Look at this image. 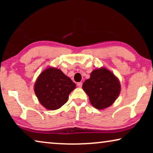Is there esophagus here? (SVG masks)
I'll return each instance as SVG.
<instances>
[{"instance_id":"34e87169","label":"esophagus","mask_w":153,"mask_h":153,"mask_svg":"<svg viewBox=\"0 0 153 153\" xmlns=\"http://www.w3.org/2000/svg\"><path fill=\"white\" fill-rule=\"evenodd\" d=\"M77 86H78L79 88H81V86H82V82L77 83Z\"/></svg>"}]
</instances>
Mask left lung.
Masks as SVG:
<instances>
[{
  "label": "left lung",
  "instance_id": "1",
  "mask_svg": "<svg viewBox=\"0 0 153 153\" xmlns=\"http://www.w3.org/2000/svg\"><path fill=\"white\" fill-rule=\"evenodd\" d=\"M82 88L88 95L92 105L100 110L111 106L121 90L119 79L105 68L94 70Z\"/></svg>",
  "mask_w": 153,
  "mask_h": 153
}]
</instances>
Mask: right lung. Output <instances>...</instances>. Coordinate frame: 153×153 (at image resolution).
<instances>
[{
  "mask_svg": "<svg viewBox=\"0 0 153 153\" xmlns=\"http://www.w3.org/2000/svg\"><path fill=\"white\" fill-rule=\"evenodd\" d=\"M76 84L60 69L48 68L37 77L34 91L39 103L48 110H56L68 100Z\"/></svg>",
  "mask_w": 153,
  "mask_h": 153,
  "instance_id": "1",
  "label": "right lung"
}]
</instances>
